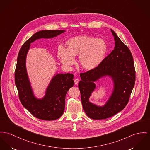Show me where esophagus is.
Masks as SVG:
<instances>
[{"instance_id":"obj_1","label":"esophagus","mask_w":150,"mask_h":150,"mask_svg":"<svg viewBox=\"0 0 150 150\" xmlns=\"http://www.w3.org/2000/svg\"><path fill=\"white\" fill-rule=\"evenodd\" d=\"M74 82H75V84L77 85L78 84V83H79V79L78 78H75L74 79Z\"/></svg>"}]
</instances>
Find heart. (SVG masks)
I'll list each match as a JSON object with an SVG mask.
<instances>
[{
    "label": "heart",
    "instance_id": "b5f03b06",
    "mask_svg": "<svg viewBox=\"0 0 150 150\" xmlns=\"http://www.w3.org/2000/svg\"><path fill=\"white\" fill-rule=\"evenodd\" d=\"M65 45L66 49L61 46L58 48L57 54L61 62L71 66L74 63V58L78 56L79 66L87 71L96 68L103 60L107 50L103 40L86 35L72 37Z\"/></svg>",
    "mask_w": 150,
    "mask_h": 150
}]
</instances>
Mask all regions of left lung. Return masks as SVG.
<instances>
[{
    "instance_id": "1",
    "label": "left lung",
    "mask_w": 150,
    "mask_h": 150,
    "mask_svg": "<svg viewBox=\"0 0 150 150\" xmlns=\"http://www.w3.org/2000/svg\"><path fill=\"white\" fill-rule=\"evenodd\" d=\"M114 50L95 69L80 74L78 87L83 108L89 117L104 119L115 115L127 105L135 82V69L132 54L115 33ZM110 75L115 81V90L109 101L103 107H98L88 100L95 88L93 81L104 75Z\"/></svg>"
}]
</instances>
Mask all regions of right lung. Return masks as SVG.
<instances>
[{
    "label": "right lung",
    "instance_id": "add662e5",
    "mask_svg": "<svg viewBox=\"0 0 150 150\" xmlns=\"http://www.w3.org/2000/svg\"><path fill=\"white\" fill-rule=\"evenodd\" d=\"M64 30H42L28 39L20 49L15 71V82L19 98L23 106L36 118L53 120L62 115L65 108L66 95L74 84L72 74H58L52 79L42 100L33 93L25 68V58L30 44L39 38H50L64 33Z\"/></svg>",
    "mask_w": 150,
    "mask_h": 150
}]
</instances>
